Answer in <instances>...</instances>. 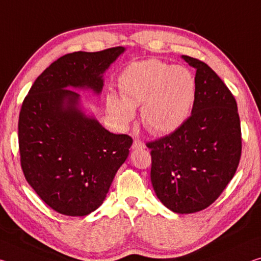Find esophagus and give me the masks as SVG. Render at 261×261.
<instances>
[{"label":"esophagus","mask_w":261,"mask_h":261,"mask_svg":"<svg viewBox=\"0 0 261 261\" xmlns=\"http://www.w3.org/2000/svg\"><path fill=\"white\" fill-rule=\"evenodd\" d=\"M132 148H134V150H138V148H145V144H144L142 140L135 139L134 144H132Z\"/></svg>","instance_id":"34e87169"}]
</instances>
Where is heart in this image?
<instances>
[{"label": "heart", "mask_w": 261, "mask_h": 261, "mask_svg": "<svg viewBox=\"0 0 261 261\" xmlns=\"http://www.w3.org/2000/svg\"><path fill=\"white\" fill-rule=\"evenodd\" d=\"M121 97L110 94L111 115L127 125L135 108L142 107V122L153 134H168L186 122L196 96V84L187 68L145 60L132 65L119 80Z\"/></svg>", "instance_id": "obj_1"}]
</instances>
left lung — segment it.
I'll return each mask as SVG.
<instances>
[{
  "label": "left lung",
  "instance_id": "8db88e82",
  "mask_svg": "<svg viewBox=\"0 0 261 261\" xmlns=\"http://www.w3.org/2000/svg\"><path fill=\"white\" fill-rule=\"evenodd\" d=\"M196 69L192 115L151 148V182L159 200L177 214L213 204L232 179L242 155L241 121L232 93L203 61L181 56Z\"/></svg>",
  "mask_w": 261,
  "mask_h": 261
}]
</instances>
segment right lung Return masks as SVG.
<instances>
[{"label":"right lung","mask_w":261,"mask_h":261,"mask_svg":"<svg viewBox=\"0 0 261 261\" xmlns=\"http://www.w3.org/2000/svg\"><path fill=\"white\" fill-rule=\"evenodd\" d=\"M123 52L117 46L63 56L36 79L20 108L24 176L49 208L66 216H86L103 203L134 142L87 117L77 108L80 95L68 87L100 94L102 74Z\"/></svg>","instance_id":"add662e5"}]
</instances>
